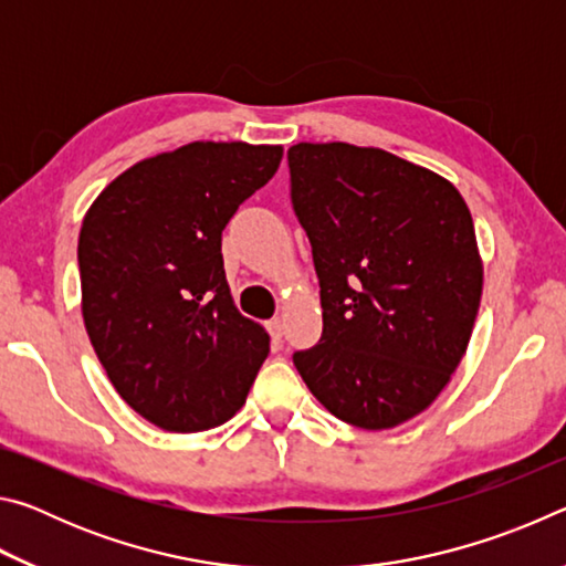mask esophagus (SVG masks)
I'll use <instances>...</instances> for the list:
<instances>
[{"label": "esophagus", "instance_id": "esophagus-1", "mask_svg": "<svg viewBox=\"0 0 566 566\" xmlns=\"http://www.w3.org/2000/svg\"><path fill=\"white\" fill-rule=\"evenodd\" d=\"M266 329H270V334H272V339H274V342H280V339H282V334H284V319H282V317H274V319H270V322H266Z\"/></svg>", "mask_w": 566, "mask_h": 566}]
</instances>
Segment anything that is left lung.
<instances>
[{"mask_svg":"<svg viewBox=\"0 0 566 566\" xmlns=\"http://www.w3.org/2000/svg\"><path fill=\"white\" fill-rule=\"evenodd\" d=\"M286 159L324 322L294 367L347 424H405L472 339L484 266L469 207L452 181L379 147L300 142Z\"/></svg>","mask_w":566,"mask_h":566,"instance_id":"1","label":"left lung"}]
</instances>
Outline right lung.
I'll return each instance as SVG.
<instances>
[{"mask_svg":"<svg viewBox=\"0 0 566 566\" xmlns=\"http://www.w3.org/2000/svg\"><path fill=\"white\" fill-rule=\"evenodd\" d=\"M282 155L189 142L124 169L84 214V327L117 395L165 432L232 419L270 354V334L229 292L222 229Z\"/></svg>","mask_w":566,"mask_h":566,"instance_id":"right-lung-1","label":"right lung"}]
</instances>
